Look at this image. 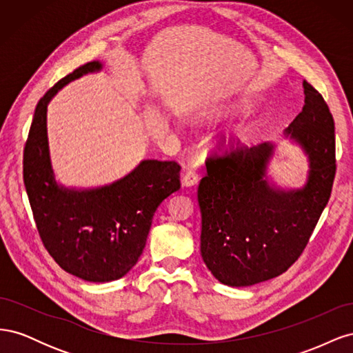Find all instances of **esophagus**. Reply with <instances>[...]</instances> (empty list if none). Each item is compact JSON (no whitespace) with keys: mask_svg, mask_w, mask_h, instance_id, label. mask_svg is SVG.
Returning a JSON list of instances; mask_svg holds the SVG:
<instances>
[{"mask_svg":"<svg viewBox=\"0 0 353 353\" xmlns=\"http://www.w3.org/2000/svg\"><path fill=\"white\" fill-rule=\"evenodd\" d=\"M197 183H199V175L196 172H193V170H188V172H185V175L183 178L184 187H194V185H197Z\"/></svg>","mask_w":353,"mask_h":353,"instance_id":"esophagus-1","label":"esophagus"}]
</instances>
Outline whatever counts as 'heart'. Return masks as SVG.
I'll return each mask as SVG.
<instances>
[{"label": "heart", "instance_id": "obj_1", "mask_svg": "<svg viewBox=\"0 0 353 353\" xmlns=\"http://www.w3.org/2000/svg\"><path fill=\"white\" fill-rule=\"evenodd\" d=\"M244 109H245V105L241 104V103L223 104V105H221V108H218L215 112H213L212 116L216 117V119H222V117H227V116H232V114H237L240 112H244ZM249 134H250L249 125L239 126L231 134H228L225 137V140L222 141L221 147L225 148V150H228V148H231V147L244 144L245 141L249 140Z\"/></svg>", "mask_w": 353, "mask_h": 353}]
</instances>
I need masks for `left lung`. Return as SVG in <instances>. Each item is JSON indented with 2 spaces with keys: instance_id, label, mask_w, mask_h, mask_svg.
<instances>
[{
  "instance_id": "left-lung-1",
  "label": "left lung",
  "mask_w": 353,
  "mask_h": 353,
  "mask_svg": "<svg viewBox=\"0 0 353 353\" xmlns=\"http://www.w3.org/2000/svg\"><path fill=\"white\" fill-rule=\"evenodd\" d=\"M303 92L302 112L283 132L307 159L302 187H283L271 176L274 141L208 162L197 190L200 252L222 284L253 285L287 271L328 203L336 174L334 121L323 95L306 81Z\"/></svg>"
}]
</instances>
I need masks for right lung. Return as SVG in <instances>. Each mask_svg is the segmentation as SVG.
Returning a JSON list of instances; mask_svg holds the SVG:
<instances>
[{
    "mask_svg": "<svg viewBox=\"0 0 353 353\" xmlns=\"http://www.w3.org/2000/svg\"><path fill=\"white\" fill-rule=\"evenodd\" d=\"M87 63L60 79L35 109L23 157V179L46 249L63 270L90 283H109L130 272L145 248L156 209L179 190L181 166L141 160L130 174L97 187H68L51 162L47 108L54 95L83 74L101 72Z\"/></svg>",
    "mask_w": 353,
    "mask_h": 353,
    "instance_id": "add662e5",
    "label": "right lung"
}]
</instances>
